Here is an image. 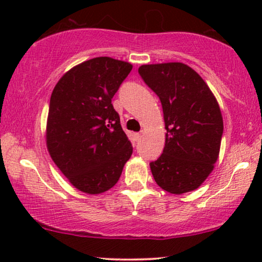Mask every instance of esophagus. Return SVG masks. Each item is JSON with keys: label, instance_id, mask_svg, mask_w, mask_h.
I'll return each mask as SVG.
<instances>
[{"label": "esophagus", "instance_id": "esophagus-1", "mask_svg": "<svg viewBox=\"0 0 262 262\" xmlns=\"http://www.w3.org/2000/svg\"><path fill=\"white\" fill-rule=\"evenodd\" d=\"M135 136H136V138H137V139H139V138H142V136H143V134H142V132H138V134H136Z\"/></svg>", "mask_w": 262, "mask_h": 262}]
</instances>
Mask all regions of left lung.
<instances>
[{
  "label": "left lung",
  "instance_id": "obj_1",
  "mask_svg": "<svg viewBox=\"0 0 262 262\" xmlns=\"http://www.w3.org/2000/svg\"><path fill=\"white\" fill-rule=\"evenodd\" d=\"M138 73L160 98L167 130L162 155L150 163L152 177L171 194L194 191L220 155V105L200 75L184 63L145 64Z\"/></svg>",
  "mask_w": 262,
  "mask_h": 262
}]
</instances>
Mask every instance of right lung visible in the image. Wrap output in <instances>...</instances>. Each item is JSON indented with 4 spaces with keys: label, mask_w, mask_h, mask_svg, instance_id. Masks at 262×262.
I'll return each mask as SVG.
<instances>
[{
    "label": "right lung",
    "mask_w": 262,
    "mask_h": 262,
    "mask_svg": "<svg viewBox=\"0 0 262 262\" xmlns=\"http://www.w3.org/2000/svg\"><path fill=\"white\" fill-rule=\"evenodd\" d=\"M132 64L96 57L71 68L50 99L46 146L78 191L100 194L119 180L132 145L120 125L112 98Z\"/></svg>",
    "instance_id": "right-lung-1"
}]
</instances>
